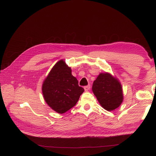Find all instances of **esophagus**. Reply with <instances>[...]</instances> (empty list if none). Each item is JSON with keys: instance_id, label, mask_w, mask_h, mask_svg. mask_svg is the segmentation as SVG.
Wrapping results in <instances>:
<instances>
[{"instance_id": "obj_1", "label": "esophagus", "mask_w": 156, "mask_h": 156, "mask_svg": "<svg viewBox=\"0 0 156 156\" xmlns=\"http://www.w3.org/2000/svg\"><path fill=\"white\" fill-rule=\"evenodd\" d=\"M84 90H85L86 92H88V91L89 90H90V85H87V86H86V87H84Z\"/></svg>"}]
</instances>
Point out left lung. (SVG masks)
I'll use <instances>...</instances> for the list:
<instances>
[{"label": "left lung", "instance_id": "1", "mask_svg": "<svg viewBox=\"0 0 156 156\" xmlns=\"http://www.w3.org/2000/svg\"><path fill=\"white\" fill-rule=\"evenodd\" d=\"M92 91L101 106L108 111L116 109L124 100L120 82L109 73L99 74L93 83Z\"/></svg>", "mask_w": 156, "mask_h": 156}]
</instances>
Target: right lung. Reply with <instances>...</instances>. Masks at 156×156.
Masks as SVG:
<instances>
[{
	"instance_id": "right-lung-1",
	"label": "right lung",
	"mask_w": 156,
	"mask_h": 156,
	"mask_svg": "<svg viewBox=\"0 0 156 156\" xmlns=\"http://www.w3.org/2000/svg\"><path fill=\"white\" fill-rule=\"evenodd\" d=\"M45 102L53 110L63 114L76 105L84 90L79 87L72 69L62 59L52 68L42 84Z\"/></svg>"
}]
</instances>
